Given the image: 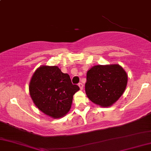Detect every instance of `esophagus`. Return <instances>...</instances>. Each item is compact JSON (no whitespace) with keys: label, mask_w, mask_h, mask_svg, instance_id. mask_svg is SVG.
Segmentation results:
<instances>
[{"label":"esophagus","mask_w":151,"mask_h":151,"mask_svg":"<svg viewBox=\"0 0 151 151\" xmlns=\"http://www.w3.org/2000/svg\"><path fill=\"white\" fill-rule=\"evenodd\" d=\"M78 86H79L80 89H81V90H83V87H84V85H83V84L82 83H78Z\"/></svg>","instance_id":"obj_1"}]
</instances>
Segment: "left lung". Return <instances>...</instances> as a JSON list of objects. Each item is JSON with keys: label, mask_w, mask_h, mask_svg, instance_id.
I'll return each instance as SVG.
<instances>
[{"label": "left lung", "mask_w": 151, "mask_h": 151, "mask_svg": "<svg viewBox=\"0 0 151 151\" xmlns=\"http://www.w3.org/2000/svg\"><path fill=\"white\" fill-rule=\"evenodd\" d=\"M127 83V73L120 66L98 65L87 73L85 92L93 103L108 107L122 96Z\"/></svg>", "instance_id": "obj_1"}]
</instances>
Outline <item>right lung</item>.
<instances>
[{"instance_id":"right-lung-1","label":"right lung","mask_w":151,"mask_h":151,"mask_svg":"<svg viewBox=\"0 0 151 151\" xmlns=\"http://www.w3.org/2000/svg\"><path fill=\"white\" fill-rule=\"evenodd\" d=\"M80 90L73 85L70 76L57 66H42L32 76L29 92L35 105L45 114L58 118L71 107L73 94Z\"/></svg>"}]
</instances>
